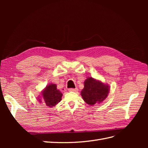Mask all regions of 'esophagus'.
Masks as SVG:
<instances>
[{"instance_id": "34e87169", "label": "esophagus", "mask_w": 148, "mask_h": 148, "mask_svg": "<svg viewBox=\"0 0 148 148\" xmlns=\"http://www.w3.org/2000/svg\"><path fill=\"white\" fill-rule=\"evenodd\" d=\"M69 91L72 92H77L78 91V88H69Z\"/></svg>"}]
</instances>
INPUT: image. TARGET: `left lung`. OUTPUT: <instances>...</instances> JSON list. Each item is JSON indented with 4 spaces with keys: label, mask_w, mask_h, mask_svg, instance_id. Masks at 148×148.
I'll use <instances>...</instances> for the list:
<instances>
[{
    "label": "left lung",
    "mask_w": 148,
    "mask_h": 148,
    "mask_svg": "<svg viewBox=\"0 0 148 148\" xmlns=\"http://www.w3.org/2000/svg\"><path fill=\"white\" fill-rule=\"evenodd\" d=\"M109 87L91 77L86 79L81 95L84 101L89 105H95L104 101L108 95Z\"/></svg>",
    "instance_id": "obj_1"
}]
</instances>
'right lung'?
Instances as JSON below:
<instances>
[{
  "label": "right lung",
  "instance_id": "right-lung-1",
  "mask_svg": "<svg viewBox=\"0 0 148 148\" xmlns=\"http://www.w3.org/2000/svg\"><path fill=\"white\" fill-rule=\"evenodd\" d=\"M44 102L46 106L53 107L59 103L62 99V93L59 89H57L55 84H51L42 92Z\"/></svg>",
  "mask_w": 148,
  "mask_h": 148
}]
</instances>
